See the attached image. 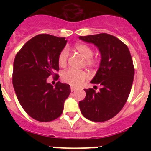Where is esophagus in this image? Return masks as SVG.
Here are the masks:
<instances>
[{
	"instance_id": "1",
	"label": "esophagus",
	"mask_w": 151,
	"mask_h": 151,
	"mask_svg": "<svg viewBox=\"0 0 151 151\" xmlns=\"http://www.w3.org/2000/svg\"><path fill=\"white\" fill-rule=\"evenodd\" d=\"M76 90V88L73 87V86H72L71 87V91H74Z\"/></svg>"
}]
</instances>
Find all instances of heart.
Masks as SVG:
<instances>
[{
	"label": "heart",
	"mask_w": 151,
	"mask_h": 151,
	"mask_svg": "<svg viewBox=\"0 0 151 151\" xmlns=\"http://www.w3.org/2000/svg\"><path fill=\"white\" fill-rule=\"evenodd\" d=\"M75 48L85 58L86 66L92 67L97 63V60L93 57L94 53L90 46L85 44L79 43L75 46ZM68 57H69V50L67 48H63L58 56V64L60 66L65 67L66 66ZM87 78L88 75L85 71L76 70L74 69H67L64 71L61 76V78L64 82L76 87L82 85L87 79Z\"/></svg>",
	"instance_id": "1"
}]
</instances>
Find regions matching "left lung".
I'll list each match as a JSON object with an SVG mask.
<instances>
[{
    "mask_svg": "<svg viewBox=\"0 0 151 151\" xmlns=\"http://www.w3.org/2000/svg\"><path fill=\"white\" fill-rule=\"evenodd\" d=\"M79 38L94 44L101 54L99 69L91 82L101 88L98 92L85 89L86 96L79 101L80 110L89 120L104 122L118 114L127 101L134 75L132 56L128 47L111 35L101 33Z\"/></svg>",
    "mask_w": 151,
    "mask_h": 151,
    "instance_id": "8db88e82",
    "label": "left lung"
}]
</instances>
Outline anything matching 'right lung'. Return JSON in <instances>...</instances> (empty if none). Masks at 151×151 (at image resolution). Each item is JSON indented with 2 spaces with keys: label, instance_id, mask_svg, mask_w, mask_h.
Listing matches in <instances>:
<instances>
[{
  "label": "right lung",
  "instance_id": "right-lung-1",
  "mask_svg": "<svg viewBox=\"0 0 151 151\" xmlns=\"http://www.w3.org/2000/svg\"><path fill=\"white\" fill-rule=\"evenodd\" d=\"M67 40L40 34L28 41L17 54L13 63V85L19 102L28 115L39 122H50L62 114L64 101L71 90L57 82H47L50 76L58 79V56Z\"/></svg>",
  "mask_w": 151,
  "mask_h": 151
}]
</instances>
